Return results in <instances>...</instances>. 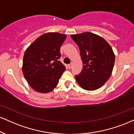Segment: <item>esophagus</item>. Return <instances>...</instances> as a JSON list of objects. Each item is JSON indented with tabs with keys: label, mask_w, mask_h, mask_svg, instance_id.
Returning <instances> with one entry per match:
<instances>
[{
	"label": "esophagus",
	"mask_w": 134,
	"mask_h": 134,
	"mask_svg": "<svg viewBox=\"0 0 134 134\" xmlns=\"http://www.w3.org/2000/svg\"><path fill=\"white\" fill-rule=\"evenodd\" d=\"M72 67V64H69V65H68V68L69 69H71Z\"/></svg>",
	"instance_id": "1"
}]
</instances>
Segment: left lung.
Here are the masks:
<instances>
[{
  "label": "left lung",
  "mask_w": 134,
  "mask_h": 134,
  "mask_svg": "<svg viewBox=\"0 0 134 134\" xmlns=\"http://www.w3.org/2000/svg\"><path fill=\"white\" fill-rule=\"evenodd\" d=\"M80 51L83 69L75 75L77 83L87 91L102 87L112 74L115 55L110 45L99 35L91 32L70 35Z\"/></svg>",
  "instance_id": "8db88e82"
}]
</instances>
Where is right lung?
<instances>
[{"mask_svg": "<svg viewBox=\"0 0 134 134\" xmlns=\"http://www.w3.org/2000/svg\"><path fill=\"white\" fill-rule=\"evenodd\" d=\"M66 35L57 32L42 35L27 48L23 59L22 72L35 91L47 93L54 90L65 67L59 60L60 47Z\"/></svg>", "mask_w": 134, "mask_h": 134, "instance_id": "right-lung-1", "label": "right lung"}]
</instances>
